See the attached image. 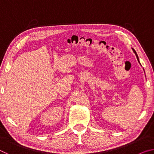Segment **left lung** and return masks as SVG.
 Listing matches in <instances>:
<instances>
[{"mask_svg":"<svg viewBox=\"0 0 154 154\" xmlns=\"http://www.w3.org/2000/svg\"><path fill=\"white\" fill-rule=\"evenodd\" d=\"M132 51H133V52L135 54V55H136V56H137V60H138V62H139V64H140V62H139V57H138V55H137V52H136V51L134 50V49H133V48H132Z\"/></svg>","mask_w":154,"mask_h":154,"instance_id":"left-lung-1","label":"left lung"}]
</instances>
